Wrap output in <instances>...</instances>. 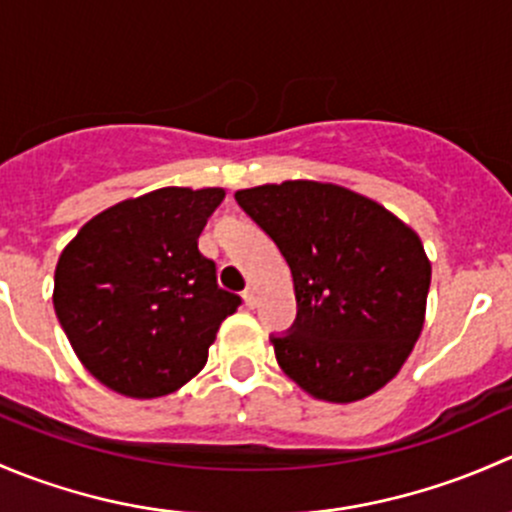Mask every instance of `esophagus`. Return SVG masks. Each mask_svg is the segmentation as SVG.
<instances>
[{
	"label": "esophagus",
	"mask_w": 512,
	"mask_h": 512,
	"mask_svg": "<svg viewBox=\"0 0 512 512\" xmlns=\"http://www.w3.org/2000/svg\"><path fill=\"white\" fill-rule=\"evenodd\" d=\"M242 299H245V304H247V307H250V309L257 307V292H255V289H252V287H247L245 292H242Z\"/></svg>",
	"instance_id": "34e87169"
}]
</instances>
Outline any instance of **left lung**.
Segmentation results:
<instances>
[{
	"label": "left lung",
	"instance_id": "8db88e82",
	"mask_svg": "<svg viewBox=\"0 0 512 512\" xmlns=\"http://www.w3.org/2000/svg\"><path fill=\"white\" fill-rule=\"evenodd\" d=\"M235 200L292 270L297 319L270 337L289 379L334 404L394 379L423 329L431 285L416 232L332 183L287 180L237 190Z\"/></svg>",
	"mask_w": 512,
	"mask_h": 512
}]
</instances>
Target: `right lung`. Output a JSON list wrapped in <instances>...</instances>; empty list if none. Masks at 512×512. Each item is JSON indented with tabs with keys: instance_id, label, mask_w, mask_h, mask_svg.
Here are the masks:
<instances>
[{
	"instance_id": "1",
	"label": "right lung",
	"mask_w": 512,
	"mask_h": 512,
	"mask_svg": "<svg viewBox=\"0 0 512 512\" xmlns=\"http://www.w3.org/2000/svg\"><path fill=\"white\" fill-rule=\"evenodd\" d=\"M223 188H160L103 210L61 252L54 309L81 364L103 386L156 399L208 361L242 299L218 287L198 237Z\"/></svg>"
}]
</instances>
